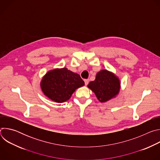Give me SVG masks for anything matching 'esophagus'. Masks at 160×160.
<instances>
[{"label": "esophagus", "mask_w": 160, "mask_h": 160, "mask_svg": "<svg viewBox=\"0 0 160 160\" xmlns=\"http://www.w3.org/2000/svg\"><path fill=\"white\" fill-rule=\"evenodd\" d=\"M84 82H85V85H87L88 83L89 80H88V79H85V80H84Z\"/></svg>", "instance_id": "34e87169"}]
</instances>
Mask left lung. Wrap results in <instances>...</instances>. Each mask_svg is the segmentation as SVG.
<instances>
[{
  "label": "left lung",
  "instance_id": "left-lung-1",
  "mask_svg": "<svg viewBox=\"0 0 160 160\" xmlns=\"http://www.w3.org/2000/svg\"><path fill=\"white\" fill-rule=\"evenodd\" d=\"M87 87L95 94L101 102H105L116 98L120 90L119 78L107 70L99 72L94 81L90 82Z\"/></svg>",
  "mask_w": 160,
  "mask_h": 160
}]
</instances>
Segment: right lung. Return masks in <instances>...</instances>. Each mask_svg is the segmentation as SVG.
I'll return each mask as SVG.
<instances>
[{"mask_svg":"<svg viewBox=\"0 0 160 160\" xmlns=\"http://www.w3.org/2000/svg\"><path fill=\"white\" fill-rule=\"evenodd\" d=\"M84 85L78 74L68 70L66 68H56L48 72L40 82L44 95L58 103L68 101L76 89Z\"/></svg>","mask_w":160,"mask_h":160,"instance_id":"1","label":"right lung"}]
</instances>
